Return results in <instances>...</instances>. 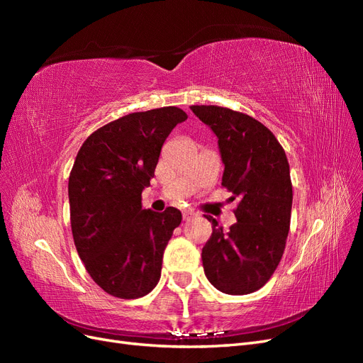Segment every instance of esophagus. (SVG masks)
I'll return each mask as SVG.
<instances>
[{
	"label": "esophagus",
	"instance_id": "esophagus-1",
	"mask_svg": "<svg viewBox=\"0 0 363 363\" xmlns=\"http://www.w3.org/2000/svg\"><path fill=\"white\" fill-rule=\"evenodd\" d=\"M195 216V212L194 211H184L183 212V219L184 221H191V219Z\"/></svg>",
	"mask_w": 363,
	"mask_h": 363
}]
</instances>
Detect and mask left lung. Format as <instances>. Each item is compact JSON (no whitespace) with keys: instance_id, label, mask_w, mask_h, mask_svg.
I'll list each match as a JSON object with an SVG mask.
<instances>
[{"instance_id":"8db88e82","label":"left lung","mask_w":363,"mask_h":363,"mask_svg":"<svg viewBox=\"0 0 363 363\" xmlns=\"http://www.w3.org/2000/svg\"><path fill=\"white\" fill-rule=\"evenodd\" d=\"M218 138L224 163L223 186L239 196L227 233L212 223L203 247L204 274L224 294L260 289L279 267L291 225L289 163L272 131L257 119L219 106H191Z\"/></svg>"}]
</instances>
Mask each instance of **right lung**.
<instances>
[{
  "mask_svg": "<svg viewBox=\"0 0 363 363\" xmlns=\"http://www.w3.org/2000/svg\"><path fill=\"white\" fill-rule=\"evenodd\" d=\"M186 119L174 106L125 115L94 131L75 157L68 183L74 244L92 280L118 298H139L159 283L182 213L145 211L142 191L163 142Z\"/></svg>",
  "mask_w": 363,
  "mask_h": 363,
  "instance_id": "1",
  "label": "right lung"
}]
</instances>
